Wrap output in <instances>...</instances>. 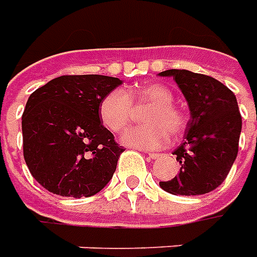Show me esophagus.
<instances>
[{"instance_id": "1", "label": "esophagus", "mask_w": 257, "mask_h": 257, "mask_svg": "<svg viewBox=\"0 0 257 257\" xmlns=\"http://www.w3.org/2000/svg\"><path fill=\"white\" fill-rule=\"evenodd\" d=\"M160 156H161V154L160 153H153V152H152V153H149V157H150V159H159Z\"/></svg>"}]
</instances>
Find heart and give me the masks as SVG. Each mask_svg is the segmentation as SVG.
<instances>
[{"instance_id": "b5f03b06", "label": "heart", "mask_w": 257, "mask_h": 257, "mask_svg": "<svg viewBox=\"0 0 257 257\" xmlns=\"http://www.w3.org/2000/svg\"><path fill=\"white\" fill-rule=\"evenodd\" d=\"M174 94L164 85L152 83L136 89L111 90L98 104V115L105 128L111 132H121L128 126L134 115L135 105L149 104L143 122L129 128L121 136L123 145L143 150H157L170 141V134L178 136L186 126V116L174 105Z\"/></svg>"}]
</instances>
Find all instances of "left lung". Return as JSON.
<instances>
[{"mask_svg": "<svg viewBox=\"0 0 257 257\" xmlns=\"http://www.w3.org/2000/svg\"><path fill=\"white\" fill-rule=\"evenodd\" d=\"M177 82L191 111L185 141L174 153L178 175L160 182L172 195H203L214 191L227 178L238 154L242 118L236 97L217 79L186 69L160 72Z\"/></svg>", "mask_w": 257, "mask_h": 257, "instance_id": "obj_1", "label": "left lung"}]
</instances>
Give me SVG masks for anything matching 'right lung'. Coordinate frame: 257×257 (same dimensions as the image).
<instances>
[{
  "mask_svg": "<svg viewBox=\"0 0 257 257\" xmlns=\"http://www.w3.org/2000/svg\"><path fill=\"white\" fill-rule=\"evenodd\" d=\"M121 83L104 75H66L30 94L22 115L23 157L43 188L89 197L110 182L123 149L101 125L98 104Z\"/></svg>",
  "mask_w": 257,
  "mask_h": 257,
  "instance_id": "right-lung-1",
  "label": "right lung"
}]
</instances>
